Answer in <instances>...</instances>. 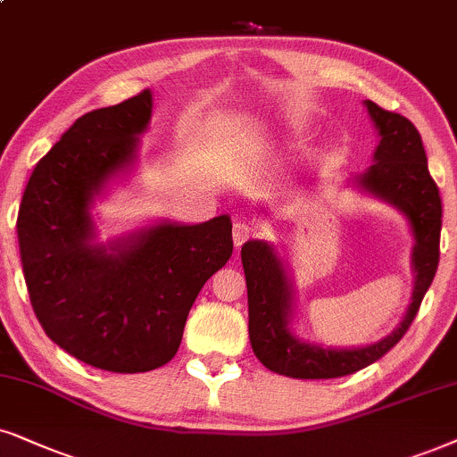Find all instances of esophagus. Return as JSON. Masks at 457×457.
I'll use <instances>...</instances> for the list:
<instances>
[{"mask_svg":"<svg viewBox=\"0 0 457 457\" xmlns=\"http://www.w3.org/2000/svg\"><path fill=\"white\" fill-rule=\"evenodd\" d=\"M251 234H253V228L248 223H245V221H236L234 223V228H232V238H234V245L236 246H242L245 245V242L251 238Z\"/></svg>","mask_w":457,"mask_h":457,"instance_id":"obj_1","label":"esophagus"}]
</instances>
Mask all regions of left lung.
<instances>
[{
  "mask_svg": "<svg viewBox=\"0 0 457 457\" xmlns=\"http://www.w3.org/2000/svg\"><path fill=\"white\" fill-rule=\"evenodd\" d=\"M365 107L379 145L373 152V164L362 175L352 177V183L361 192L388 202L407 219L413 234L411 303L401 325L375 344L358 348L310 344L291 328L295 288L278 251L263 240L245 242L240 255L248 293V337L255 356L274 373L297 379H331L371 365L401 342L436 274L443 206L420 132L401 113L386 112L373 101H365Z\"/></svg>",
  "mask_w": 457,
  "mask_h": 457,
  "instance_id": "8db88e82",
  "label": "left lung"
}]
</instances>
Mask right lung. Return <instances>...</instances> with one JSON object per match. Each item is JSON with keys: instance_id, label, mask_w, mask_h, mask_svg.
I'll return each mask as SVG.
<instances>
[{"instance_id": "add662e5", "label": "right lung", "mask_w": 457, "mask_h": 457, "mask_svg": "<svg viewBox=\"0 0 457 457\" xmlns=\"http://www.w3.org/2000/svg\"><path fill=\"white\" fill-rule=\"evenodd\" d=\"M152 90L73 122L36 164L19 209L33 312L56 345L103 371L143 373L177 354L204 282L232 257V219L160 221L96 242L92 204L129 175Z\"/></svg>"}]
</instances>
